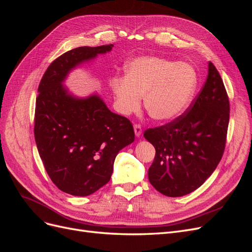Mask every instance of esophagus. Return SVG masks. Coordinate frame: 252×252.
I'll return each instance as SVG.
<instances>
[{"label": "esophagus", "mask_w": 252, "mask_h": 252, "mask_svg": "<svg viewBox=\"0 0 252 252\" xmlns=\"http://www.w3.org/2000/svg\"><path fill=\"white\" fill-rule=\"evenodd\" d=\"M133 128H134L135 136H138V138H140V135L142 134V127H141V125L140 124H134Z\"/></svg>", "instance_id": "34e87169"}]
</instances>
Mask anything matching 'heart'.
I'll use <instances>...</instances> for the list:
<instances>
[{
  "label": "heart",
  "mask_w": 252,
  "mask_h": 252,
  "mask_svg": "<svg viewBox=\"0 0 252 252\" xmlns=\"http://www.w3.org/2000/svg\"><path fill=\"white\" fill-rule=\"evenodd\" d=\"M197 77L185 62L145 56L133 59L125 67V77H114L110 87L117 108L125 116L136 112L145 95V109L158 122L178 118L191 101Z\"/></svg>",
  "instance_id": "b5f03b06"
}]
</instances>
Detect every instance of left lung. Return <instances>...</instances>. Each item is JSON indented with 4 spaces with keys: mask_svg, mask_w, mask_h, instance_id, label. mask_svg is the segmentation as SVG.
I'll use <instances>...</instances> for the list:
<instances>
[{
    "mask_svg": "<svg viewBox=\"0 0 252 252\" xmlns=\"http://www.w3.org/2000/svg\"><path fill=\"white\" fill-rule=\"evenodd\" d=\"M229 112L223 80L209 62L207 80L187 111L144 132L156 148L148 179L158 192L183 196L203 185L223 157Z\"/></svg>",
    "mask_w": 252,
    "mask_h": 252,
    "instance_id": "1",
    "label": "left lung"
}]
</instances>
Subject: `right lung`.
<instances>
[{"label":"right lung","instance_id":"add662e5","mask_svg":"<svg viewBox=\"0 0 252 252\" xmlns=\"http://www.w3.org/2000/svg\"><path fill=\"white\" fill-rule=\"evenodd\" d=\"M112 47L83 46L63 53L48 66L37 89V151L53 184L68 194L86 196L107 184L119 151L134 141L130 121L111 112L97 94L77 97L63 85L73 68Z\"/></svg>","mask_w":252,"mask_h":252}]
</instances>
